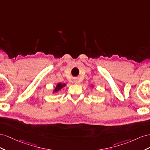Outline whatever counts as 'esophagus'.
Returning <instances> with one entry per match:
<instances>
[{
    "instance_id": "esophagus-1",
    "label": "esophagus",
    "mask_w": 150,
    "mask_h": 150,
    "mask_svg": "<svg viewBox=\"0 0 150 150\" xmlns=\"http://www.w3.org/2000/svg\"><path fill=\"white\" fill-rule=\"evenodd\" d=\"M74 82H75V83H78V81H77V80H75Z\"/></svg>"
}]
</instances>
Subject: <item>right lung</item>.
<instances>
[{
	"mask_svg": "<svg viewBox=\"0 0 150 150\" xmlns=\"http://www.w3.org/2000/svg\"><path fill=\"white\" fill-rule=\"evenodd\" d=\"M66 86V84L65 83H59L58 84H57L56 85V87H54V89L53 91V93H57L58 91H61V90Z\"/></svg>",
	"mask_w": 150,
	"mask_h": 150,
	"instance_id": "obj_1",
	"label": "right lung"
}]
</instances>
